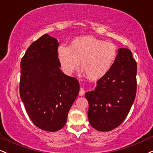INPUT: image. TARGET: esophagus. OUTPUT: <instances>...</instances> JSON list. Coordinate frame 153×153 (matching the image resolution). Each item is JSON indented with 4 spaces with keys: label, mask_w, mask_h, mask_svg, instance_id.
<instances>
[{
    "label": "esophagus",
    "mask_w": 153,
    "mask_h": 153,
    "mask_svg": "<svg viewBox=\"0 0 153 153\" xmlns=\"http://www.w3.org/2000/svg\"><path fill=\"white\" fill-rule=\"evenodd\" d=\"M85 94V91L83 89V88H80V91H79V95L80 96H83Z\"/></svg>",
    "instance_id": "1"
}]
</instances>
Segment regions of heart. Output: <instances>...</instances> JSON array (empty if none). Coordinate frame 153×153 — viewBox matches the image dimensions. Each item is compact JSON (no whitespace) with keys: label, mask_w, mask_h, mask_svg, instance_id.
Instances as JSON below:
<instances>
[{"label":"heart","mask_w":153,"mask_h":153,"mask_svg":"<svg viewBox=\"0 0 153 153\" xmlns=\"http://www.w3.org/2000/svg\"><path fill=\"white\" fill-rule=\"evenodd\" d=\"M117 47L114 43L86 36L75 38L69 47L58 48V58L62 69L70 75L81 68L91 80H98L106 75L117 57Z\"/></svg>","instance_id":"1"}]
</instances>
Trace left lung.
<instances>
[{
    "label": "left lung",
    "instance_id": "8db88e82",
    "mask_svg": "<svg viewBox=\"0 0 153 153\" xmlns=\"http://www.w3.org/2000/svg\"><path fill=\"white\" fill-rule=\"evenodd\" d=\"M137 62L127 48H120L106 75L97 80L94 91L85 97L88 102V121L100 131L120 125L128 115L137 94Z\"/></svg>",
    "mask_w": 153,
    "mask_h": 153
}]
</instances>
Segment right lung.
<instances>
[{
    "label": "right lung",
    "instance_id": "add662e5",
    "mask_svg": "<svg viewBox=\"0 0 153 153\" xmlns=\"http://www.w3.org/2000/svg\"><path fill=\"white\" fill-rule=\"evenodd\" d=\"M59 43L45 34L28 47L22 58L19 94L35 126L54 132L66 124L68 112L79 93L75 77L62 73Z\"/></svg>",
    "mask_w": 153,
    "mask_h": 153
}]
</instances>
